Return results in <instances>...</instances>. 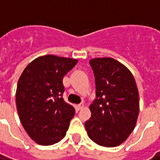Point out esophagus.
Listing matches in <instances>:
<instances>
[{
    "label": "esophagus",
    "mask_w": 160,
    "mask_h": 160,
    "mask_svg": "<svg viewBox=\"0 0 160 160\" xmlns=\"http://www.w3.org/2000/svg\"><path fill=\"white\" fill-rule=\"evenodd\" d=\"M84 107V105L83 104H80V105H76V109L77 110H80V109H81Z\"/></svg>",
    "instance_id": "esophagus-1"
}]
</instances>
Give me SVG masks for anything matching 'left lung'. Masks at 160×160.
I'll return each mask as SVG.
<instances>
[{"mask_svg": "<svg viewBox=\"0 0 160 160\" xmlns=\"http://www.w3.org/2000/svg\"><path fill=\"white\" fill-rule=\"evenodd\" d=\"M95 80V99L85 129L100 146L121 144L134 130L139 112V91L128 68L110 57L90 60Z\"/></svg>", "mask_w": 160, "mask_h": 160, "instance_id": "obj_1", "label": "left lung"}]
</instances>
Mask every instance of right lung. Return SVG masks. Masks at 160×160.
Wrapping results in <instances>:
<instances>
[{
	"mask_svg": "<svg viewBox=\"0 0 160 160\" xmlns=\"http://www.w3.org/2000/svg\"><path fill=\"white\" fill-rule=\"evenodd\" d=\"M78 60L54 55L40 56L19 78L16 103L27 134L41 145H51L65 136L75 109L63 100V78Z\"/></svg>",
	"mask_w": 160,
	"mask_h": 160,
	"instance_id": "right-lung-1",
	"label": "right lung"
}]
</instances>
